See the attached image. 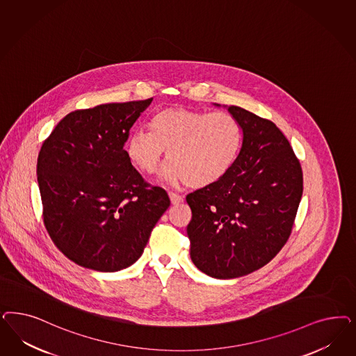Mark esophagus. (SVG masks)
<instances>
[{"mask_svg": "<svg viewBox=\"0 0 356 356\" xmlns=\"http://www.w3.org/2000/svg\"><path fill=\"white\" fill-rule=\"evenodd\" d=\"M169 197H170V202L172 204H179L184 200V197L179 194H175V193H169Z\"/></svg>", "mask_w": 356, "mask_h": 356, "instance_id": "34e87169", "label": "esophagus"}]
</instances>
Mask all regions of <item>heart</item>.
Listing matches in <instances>:
<instances>
[{
	"label": "heart",
	"mask_w": 356,
	"mask_h": 356,
	"mask_svg": "<svg viewBox=\"0 0 356 356\" xmlns=\"http://www.w3.org/2000/svg\"><path fill=\"white\" fill-rule=\"evenodd\" d=\"M243 131L236 116L225 111L184 107L163 108L150 120V132L138 129L127 141L129 162L144 174L159 172L165 152V177L202 188L222 181L237 163Z\"/></svg>",
	"instance_id": "1"
}]
</instances>
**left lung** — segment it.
Instances as JSON below:
<instances>
[{"label":"left lung","instance_id":"obj_1","mask_svg":"<svg viewBox=\"0 0 356 356\" xmlns=\"http://www.w3.org/2000/svg\"><path fill=\"white\" fill-rule=\"evenodd\" d=\"M228 110L243 131L238 161L222 181L186 196L191 259L218 279L268 264L288 241L302 195L301 165L282 131L241 107Z\"/></svg>","mask_w":356,"mask_h":356}]
</instances>
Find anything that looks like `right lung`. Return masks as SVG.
I'll return each instance as SVG.
<instances>
[{
	"instance_id": "obj_1",
	"label": "right lung",
	"mask_w": 356,
	"mask_h": 356,
	"mask_svg": "<svg viewBox=\"0 0 356 356\" xmlns=\"http://www.w3.org/2000/svg\"><path fill=\"white\" fill-rule=\"evenodd\" d=\"M153 98L76 110L44 140L36 163L43 221L70 261L102 273L135 264L170 206L127 157L129 129Z\"/></svg>"
}]
</instances>
